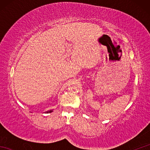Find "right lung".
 Here are the masks:
<instances>
[{
	"label": "right lung",
	"instance_id": "right-lung-1",
	"mask_svg": "<svg viewBox=\"0 0 150 150\" xmlns=\"http://www.w3.org/2000/svg\"><path fill=\"white\" fill-rule=\"evenodd\" d=\"M52 111H53L52 110H50V111H47L46 113H51V112H52Z\"/></svg>",
	"mask_w": 150,
	"mask_h": 150
}]
</instances>
